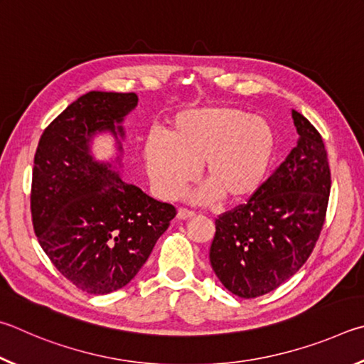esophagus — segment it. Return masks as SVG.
I'll return each mask as SVG.
<instances>
[{
  "label": "esophagus",
  "mask_w": 364,
  "mask_h": 364,
  "mask_svg": "<svg viewBox=\"0 0 364 364\" xmlns=\"http://www.w3.org/2000/svg\"><path fill=\"white\" fill-rule=\"evenodd\" d=\"M192 218H195L193 211H188V209H183V208H181L177 211V219L178 220H186V219H192Z\"/></svg>",
  "instance_id": "34e87169"
}]
</instances>
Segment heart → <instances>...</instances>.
Wrapping results in <instances>:
<instances>
[{
    "label": "heart",
    "mask_w": 364,
    "mask_h": 364,
    "mask_svg": "<svg viewBox=\"0 0 364 364\" xmlns=\"http://www.w3.org/2000/svg\"><path fill=\"white\" fill-rule=\"evenodd\" d=\"M275 146L269 121L218 105L177 114L168 134L151 131L144 142V159L161 198H174L201 166L206 186L193 200L241 203L264 186Z\"/></svg>",
    "instance_id": "b5f03b06"
}]
</instances>
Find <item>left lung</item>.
<instances>
[{"instance_id": "1", "label": "left lung", "mask_w": 364, "mask_h": 364, "mask_svg": "<svg viewBox=\"0 0 364 364\" xmlns=\"http://www.w3.org/2000/svg\"><path fill=\"white\" fill-rule=\"evenodd\" d=\"M297 145L259 192L215 219L209 262L232 294L277 289L307 262L326 218L331 171L323 139L296 110Z\"/></svg>"}]
</instances>
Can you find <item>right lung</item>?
<instances>
[{
  "label": "right lung",
  "mask_w": 364,
  "mask_h": 364,
  "mask_svg": "<svg viewBox=\"0 0 364 364\" xmlns=\"http://www.w3.org/2000/svg\"><path fill=\"white\" fill-rule=\"evenodd\" d=\"M137 102L134 92L81 95L44 129L35 153V235L55 269L89 294L129 283L176 218L174 206L123 182L117 164L92 156L91 142L102 132L123 150L121 123Z\"/></svg>",
  "instance_id": "right-lung-1"
}]
</instances>
